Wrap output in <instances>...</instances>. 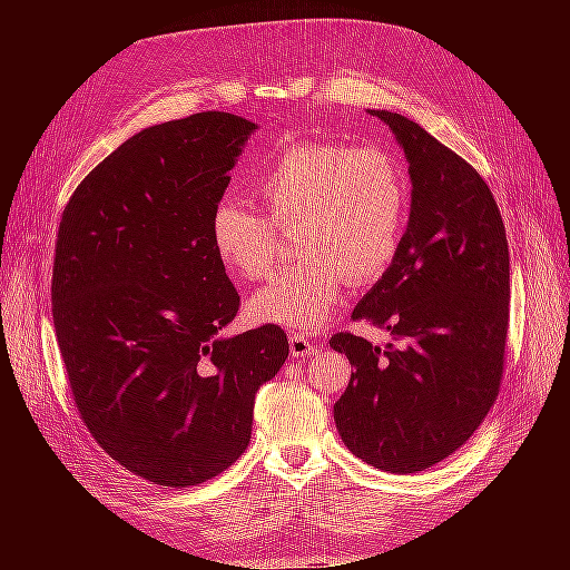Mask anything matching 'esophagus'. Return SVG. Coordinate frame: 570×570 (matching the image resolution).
Here are the masks:
<instances>
[{
	"label": "esophagus",
	"instance_id": "obj_1",
	"mask_svg": "<svg viewBox=\"0 0 570 570\" xmlns=\"http://www.w3.org/2000/svg\"><path fill=\"white\" fill-rule=\"evenodd\" d=\"M288 346H291L293 357H309V355H316V346H314L305 335L291 333V335H288Z\"/></svg>",
	"mask_w": 570,
	"mask_h": 570
}]
</instances>
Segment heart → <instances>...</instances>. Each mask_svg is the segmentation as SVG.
Returning <instances> with one entry per match:
<instances>
[{
    "label": "heart",
    "mask_w": 570,
    "mask_h": 570,
    "mask_svg": "<svg viewBox=\"0 0 570 570\" xmlns=\"http://www.w3.org/2000/svg\"><path fill=\"white\" fill-rule=\"evenodd\" d=\"M265 213L224 198L209 219L219 261L261 279L279 258V228H293L301 256L247 301L258 325L316 331L348 286L376 282L397 256L409 213L402 161L379 145L307 140L284 147L252 177Z\"/></svg>",
    "instance_id": "heart-1"
}]
</instances>
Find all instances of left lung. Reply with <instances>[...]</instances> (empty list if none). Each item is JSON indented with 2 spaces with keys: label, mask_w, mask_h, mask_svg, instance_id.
<instances>
[{
  "label": "left lung",
  "mask_w": 570,
  "mask_h": 570,
  "mask_svg": "<svg viewBox=\"0 0 570 570\" xmlns=\"http://www.w3.org/2000/svg\"><path fill=\"white\" fill-rule=\"evenodd\" d=\"M370 115L404 147L411 215L395 261L351 314L393 342L381 348L353 333L331 337L355 367L335 423L355 458L417 473L462 448L499 395L511 258L481 173L409 117Z\"/></svg>",
  "instance_id": "1"
}]
</instances>
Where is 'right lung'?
Instances as JSON below:
<instances>
[{"label":"right lung","instance_id":"1","mask_svg":"<svg viewBox=\"0 0 570 570\" xmlns=\"http://www.w3.org/2000/svg\"><path fill=\"white\" fill-rule=\"evenodd\" d=\"M254 122L207 110L142 129L69 198L52 321L85 428L131 473L189 488L247 451L258 387L288 357L279 325L217 340L239 295L209 219Z\"/></svg>","mask_w":570,"mask_h":570}]
</instances>
